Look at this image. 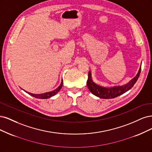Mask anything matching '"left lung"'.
I'll use <instances>...</instances> for the list:
<instances>
[{
  "instance_id": "1",
  "label": "left lung",
  "mask_w": 152,
  "mask_h": 152,
  "mask_svg": "<svg viewBox=\"0 0 152 152\" xmlns=\"http://www.w3.org/2000/svg\"><path fill=\"white\" fill-rule=\"evenodd\" d=\"M141 72V68L140 69L137 75L132 79L128 83L123 86H114L112 88H105L96 85L91 80V72H88V77L87 80V86L91 94L94 95L101 98V99H114L122 94H124L126 91L129 90L134 86L136 82L138 80Z\"/></svg>"
}]
</instances>
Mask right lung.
<instances>
[{"label": "right lung", "mask_w": 152, "mask_h": 152, "mask_svg": "<svg viewBox=\"0 0 152 152\" xmlns=\"http://www.w3.org/2000/svg\"><path fill=\"white\" fill-rule=\"evenodd\" d=\"M62 85H63V80H62V81H61L60 86H58L57 89H56L55 90H53V91L47 92V93H44V94H31V93H29V92H27V91H26V92L28 93L29 95H31L34 97L37 98V99H49V98H50L53 96H54L56 94H57V93L59 91V90L61 89Z\"/></svg>", "instance_id": "1"}]
</instances>
